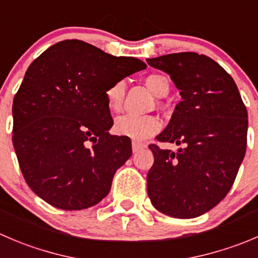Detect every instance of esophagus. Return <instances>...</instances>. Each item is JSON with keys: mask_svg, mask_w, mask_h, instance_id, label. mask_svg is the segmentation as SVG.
<instances>
[{"mask_svg": "<svg viewBox=\"0 0 258 258\" xmlns=\"http://www.w3.org/2000/svg\"><path fill=\"white\" fill-rule=\"evenodd\" d=\"M142 147H144V145L142 144H140V142H136V141H132V151L134 152H139Z\"/></svg>", "mask_w": 258, "mask_h": 258, "instance_id": "34e87169", "label": "esophagus"}]
</instances>
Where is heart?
<instances>
[{"mask_svg": "<svg viewBox=\"0 0 258 258\" xmlns=\"http://www.w3.org/2000/svg\"><path fill=\"white\" fill-rule=\"evenodd\" d=\"M145 84L154 96L162 98L166 97L170 91V79L165 74L151 73L145 78ZM126 83L118 81L108 87L106 91L107 107L111 112H119L123 107ZM161 128V122L154 116H135L123 114L114 122L113 130L117 135L130 137L136 142H141L154 136Z\"/></svg>", "mask_w": 258, "mask_h": 258, "instance_id": "obj_1", "label": "heart"}]
</instances>
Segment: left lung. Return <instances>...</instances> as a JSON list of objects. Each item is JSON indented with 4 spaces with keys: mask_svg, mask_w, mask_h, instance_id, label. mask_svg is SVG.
<instances>
[{
    "mask_svg": "<svg viewBox=\"0 0 258 258\" xmlns=\"http://www.w3.org/2000/svg\"><path fill=\"white\" fill-rule=\"evenodd\" d=\"M170 76L182 101L176 104L159 142L150 145L154 164L147 174L152 206L174 218H196L228 194L247 147V109L233 78L211 57L175 52L147 59Z\"/></svg>",
    "mask_w": 258,
    "mask_h": 258,
    "instance_id": "left-lung-1",
    "label": "left lung"
}]
</instances>
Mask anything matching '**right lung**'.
Returning <instances> with one entry per match:
<instances>
[{
    "label": "right lung",
    "instance_id": "1",
    "mask_svg": "<svg viewBox=\"0 0 258 258\" xmlns=\"http://www.w3.org/2000/svg\"><path fill=\"white\" fill-rule=\"evenodd\" d=\"M146 68L81 40L56 42L31 62L12 104V144L25 181L64 211L96 206L132 155L131 140L112 136L108 87Z\"/></svg>",
    "mask_w": 258,
    "mask_h": 258
}]
</instances>
